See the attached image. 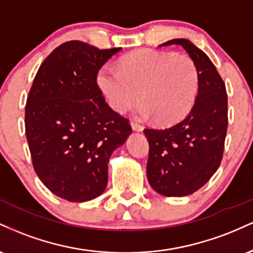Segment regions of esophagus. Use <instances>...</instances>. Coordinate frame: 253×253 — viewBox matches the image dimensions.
Listing matches in <instances>:
<instances>
[{
    "label": "esophagus",
    "mask_w": 253,
    "mask_h": 253,
    "mask_svg": "<svg viewBox=\"0 0 253 253\" xmlns=\"http://www.w3.org/2000/svg\"><path fill=\"white\" fill-rule=\"evenodd\" d=\"M130 127H132L133 130H135V132H141V130L144 129L143 126H140V125H138L136 123H130Z\"/></svg>",
    "instance_id": "esophagus-1"
}]
</instances>
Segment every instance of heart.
Segmentation results:
<instances>
[{"instance_id": "heart-1", "label": "heart", "mask_w": 253, "mask_h": 253, "mask_svg": "<svg viewBox=\"0 0 253 253\" xmlns=\"http://www.w3.org/2000/svg\"><path fill=\"white\" fill-rule=\"evenodd\" d=\"M199 70L185 54L141 50L124 57L120 70L104 65L97 83L107 102L119 113L139 102L140 119L155 118L162 125L182 120L195 103L199 91ZM141 94H138V91Z\"/></svg>"}]
</instances>
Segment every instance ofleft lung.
I'll list each match as a JSON object with an SVG mask.
<instances>
[{
    "mask_svg": "<svg viewBox=\"0 0 253 253\" xmlns=\"http://www.w3.org/2000/svg\"><path fill=\"white\" fill-rule=\"evenodd\" d=\"M176 45L196 64L199 91L184 119L164 129H144L150 152L146 173L150 185L161 195L188 196L202 188L222 159L227 132V94L216 68L201 48L188 39L159 45Z\"/></svg>",
    "mask_w": 253,
    "mask_h": 253,
    "instance_id": "1",
    "label": "left lung"
}]
</instances>
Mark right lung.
I'll list each match as a JSON object with an SVG mask.
<instances>
[{"label": "right lung", "mask_w": 253, "mask_h": 253, "mask_svg": "<svg viewBox=\"0 0 253 253\" xmlns=\"http://www.w3.org/2000/svg\"><path fill=\"white\" fill-rule=\"evenodd\" d=\"M120 51L64 42L34 77L25 109L32 162L43 185L66 201L86 202L103 193L110 156L132 133L96 83L98 70Z\"/></svg>", "instance_id": "right-lung-1"}]
</instances>
